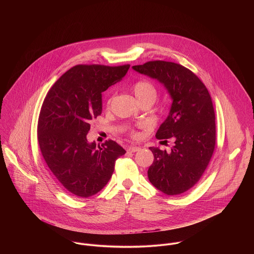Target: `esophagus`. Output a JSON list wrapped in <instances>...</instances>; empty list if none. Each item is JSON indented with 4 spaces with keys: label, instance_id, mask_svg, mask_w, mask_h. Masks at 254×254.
Returning a JSON list of instances; mask_svg holds the SVG:
<instances>
[{
    "label": "esophagus",
    "instance_id": "esophagus-1",
    "mask_svg": "<svg viewBox=\"0 0 254 254\" xmlns=\"http://www.w3.org/2000/svg\"><path fill=\"white\" fill-rule=\"evenodd\" d=\"M139 149H140V147L137 146V145H130V146L127 148V150L130 151V152H136V151H138Z\"/></svg>",
    "mask_w": 254,
    "mask_h": 254
}]
</instances>
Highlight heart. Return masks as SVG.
<instances>
[{"mask_svg": "<svg viewBox=\"0 0 254 254\" xmlns=\"http://www.w3.org/2000/svg\"><path fill=\"white\" fill-rule=\"evenodd\" d=\"M133 91H134V94L139 102L142 100H145V99H152L154 101L156 98L155 87L150 82L145 81V80L138 81L137 83H135L133 86ZM111 100H112V98L109 99V101H108L109 105H110ZM134 136H137V134L134 133Z\"/></svg>", "mask_w": 254, "mask_h": 254, "instance_id": "b5f03b06", "label": "heart"}]
</instances>
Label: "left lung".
I'll return each mask as SVG.
<instances>
[{
  "label": "left lung",
  "instance_id": "left-lung-1",
  "mask_svg": "<svg viewBox=\"0 0 254 254\" xmlns=\"http://www.w3.org/2000/svg\"><path fill=\"white\" fill-rule=\"evenodd\" d=\"M132 68L157 80L172 100L168 116L155 137L172 138L175 145L170 152L149 147L154 159L147 177L163 193L181 194L200 179L214 150L216 130L211 97L198 77L178 64L154 61Z\"/></svg>",
  "mask_w": 254,
  "mask_h": 254
}]
</instances>
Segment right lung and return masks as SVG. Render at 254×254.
Instances as JSON below:
<instances>
[{
    "instance_id": "obj_1",
    "label": "right lung",
    "mask_w": 254,
    "mask_h": 254,
    "mask_svg": "<svg viewBox=\"0 0 254 254\" xmlns=\"http://www.w3.org/2000/svg\"><path fill=\"white\" fill-rule=\"evenodd\" d=\"M130 65H76L48 92L38 121L42 155L58 182L77 197L99 192L109 181L115 161L126 150L114 141L89 143L90 122L101 115L102 93L121 81Z\"/></svg>"
}]
</instances>
